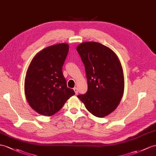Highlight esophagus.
Listing matches in <instances>:
<instances>
[{
    "label": "esophagus",
    "instance_id": "34e87169",
    "mask_svg": "<svg viewBox=\"0 0 156 156\" xmlns=\"http://www.w3.org/2000/svg\"><path fill=\"white\" fill-rule=\"evenodd\" d=\"M73 90H74V91H75V94H78V88H77V87H75V88L73 89Z\"/></svg>",
    "mask_w": 156,
    "mask_h": 156
}]
</instances>
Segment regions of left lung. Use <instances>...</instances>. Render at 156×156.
<instances>
[{"label":"left lung","instance_id":"1","mask_svg":"<svg viewBox=\"0 0 156 156\" xmlns=\"http://www.w3.org/2000/svg\"><path fill=\"white\" fill-rule=\"evenodd\" d=\"M77 51L84 64L88 89L77 96L86 108L102 118L115 111L124 93V75L116 55L111 49L94 41L82 43Z\"/></svg>","mask_w":156,"mask_h":156}]
</instances>
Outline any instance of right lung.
Segmentation results:
<instances>
[{
  "mask_svg": "<svg viewBox=\"0 0 156 156\" xmlns=\"http://www.w3.org/2000/svg\"><path fill=\"white\" fill-rule=\"evenodd\" d=\"M69 45L59 44L44 49L30 63L25 79L26 100L37 113L51 116L75 94L68 88L62 67Z\"/></svg>",
  "mask_w": 156,
  "mask_h": 156,
  "instance_id": "add662e5",
  "label": "right lung"
}]
</instances>
